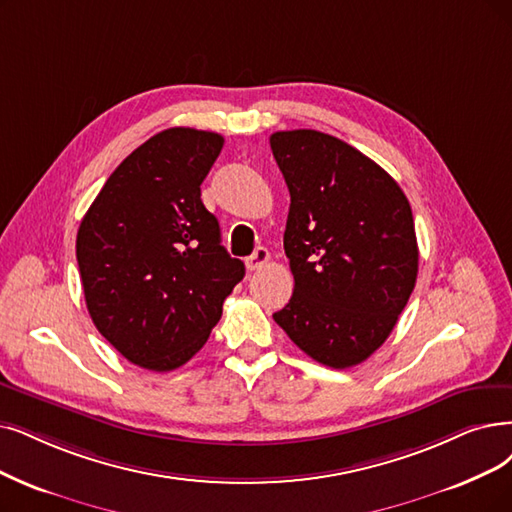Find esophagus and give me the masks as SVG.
<instances>
[{"instance_id": "34e87169", "label": "esophagus", "mask_w": 512, "mask_h": 512, "mask_svg": "<svg viewBox=\"0 0 512 512\" xmlns=\"http://www.w3.org/2000/svg\"><path fill=\"white\" fill-rule=\"evenodd\" d=\"M271 260V254L269 250L264 248V245H258V248L254 250V254L250 258H245V267H248V271H258L262 269L264 264H267Z\"/></svg>"}]
</instances>
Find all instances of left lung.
Returning <instances> with one entry per match:
<instances>
[{
	"label": "left lung",
	"mask_w": 512,
	"mask_h": 512,
	"mask_svg": "<svg viewBox=\"0 0 512 512\" xmlns=\"http://www.w3.org/2000/svg\"><path fill=\"white\" fill-rule=\"evenodd\" d=\"M290 189L294 294L273 315L315 361L344 370L384 344L418 277L410 201L376 161L317 130L271 136Z\"/></svg>",
	"instance_id": "1"
}]
</instances>
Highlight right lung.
<instances>
[{"mask_svg": "<svg viewBox=\"0 0 512 512\" xmlns=\"http://www.w3.org/2000/svg\"><path fill=\"white\" fill-rule=\"evenodd\" d=\"M224 138L195 128L151 136L109 176L77 231V264L96 330L134 365H185L222 315L245 267L220 243L201 182Z\"/></svg>", "mask_w": 512, "mask_h": 512, "instance_id": "right-lung-1", "label": "right lung"}]
</instances>
